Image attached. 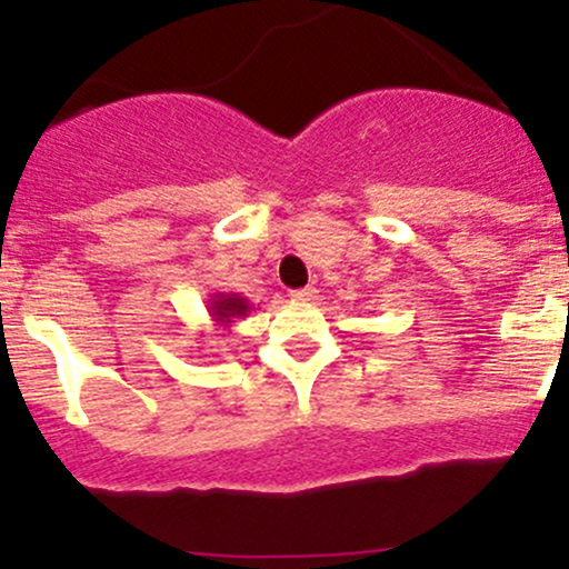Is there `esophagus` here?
I'll return each instance as SVG.
<instances>
[{
    "label": "esophagus",
    "instance_id": "1",
    "mask_svg": "<svg viewBox=\"0 0 569 569\" xmlns=\"http://www.w3.org/2000/svg\"><path fill=\"white\" fill-rule=\"evenodd\" d=\"M316 289H312V286H305V289H293L291 291V299L293 302H312V299H316Z\"/></svg>",
    "mask_w": 569,
    "mask_h": 569
}]
</instances>
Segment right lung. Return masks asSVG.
<instances>
[{
    "label": "right lung",
    "instance_id": "1",
    "mask_svg": "<svg viewBox=\"0 0 569 569\" xmlns=\"http://www.w3.org/2000/svg\"><path fill=\"white\" fill-rule=\"evenodd\" d=\"M208 312H211V321L217 326V331L221 337L224 331H230V326L238 321V318H246L248 312H251V305H248L246 297H240V293H211V299H208Z\"/></svg>",
    "mask_w": 569,
    "mask_h": 569
}]
</instances>
